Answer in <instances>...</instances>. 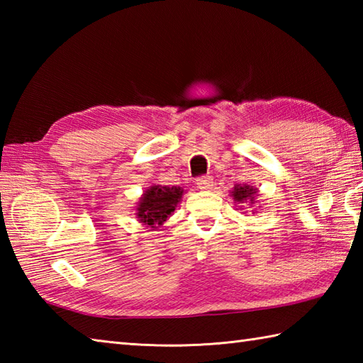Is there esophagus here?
<instances>
[{"label": "esophagus", "mask_w": 363, "mask_h": 363, "mask_svg": "<svg viewBox=\"0 0 363 363\" xmlns=\"http://www.w3.org/2000/svg\"><path fill=\"white\" fill-rule=\"evenodd\" d=\"M196 186L201 190H211L213 186V179L211 176H199L196 177Z\"/></svg>", "instance_id": "34e87169"}]
</instances>
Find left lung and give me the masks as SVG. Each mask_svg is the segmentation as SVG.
<instances>
[{
    "label": "left lung",
    "instance_id": "left-lung-1",
    "mask_svg": "<svg viewBox=\"0 0 363 363\" xmlns=\"http://www.w3.org/2000/svg\"><path fill=\"white\" fill-rule=\"evenodd\" d=\"M254 194L256 191L252 190V187L250 186H235L233 190V196L235 201L238 203H245V201H250L251 204L254 203Z\"/></svg>",
    "mask_w": 363,
    "mask_h": 363
}]
</instances>
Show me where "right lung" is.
<instances>
[{"mask_svg": "<svg viewBox=\"0 0 363 363\" xmlns=\"http://www.w3.org/2000/svg\"><path fill=\"white\" fill-rule=\"evenodd\" d=\"M184 194L181 187H162L154 186L145 191L143 198L138 204L137 217L142 223L154 228L167 221L168 215H172L177 203Z\"/></svg>", "mask_w": 363, "mask_h": 363, "instance_id": "obj_1", "label": "right lung"}]
</instances>
